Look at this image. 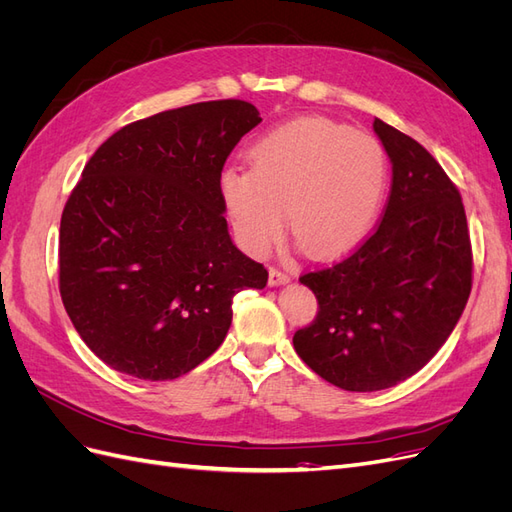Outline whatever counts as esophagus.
Here are the masks:
<instances>
[{
    "mask_svg": "<svg viewBox=\"0 0 512 512\" xmlns=\"http://www.w3.org/2000/svg\"><path fill=\"white\" fill-rule=\"evenodd\" d=\"M288 282H290V275L288 273L275 269V267L269 271V286L277 288V286H286Z\"/></svg>",
    "mask_w": 512,
    "mask_h": 512,
    "instance_id": "1",
    "label": "esophagus"
}]
</instances>
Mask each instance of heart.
<instances>
[{"label": "heart", "instance_id": "obj_1", "mask_svg": "<svg viewBox=\"0 0 512 512\" xmlns=\"http://www.w3.org/2000/svg\"><path fill=\"white\" fill-rule=\"evenodd\" d=\"M252 168L226 166L218 185L243 250L265 256L288 222L307 254L352 252L374 228L389 181L382 145L342 123L303 117L250 149Z\"/></svg>", "mask_w": 512, "mask_h": 512}]
</instances>
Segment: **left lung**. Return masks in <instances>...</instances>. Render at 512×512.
<instances>
[{"instance_id": "obj_1", "label": "left lung", "mask_w": 512, "mask_h": 512, "mask_svg": "<svg viewBox=\"0 0 512 512\" xmlns=\"http://www.w3.org/2000/svg\"><path fill=\"white\" fill-rule=\"evenodd\" d=\"M391 160L389 203L374 235L346 260L305 273L318 316L292 344L320 378L369 393L423 369L453 333L472 288L461 196L414 138L380 119Z\"/></svg>"}]
</instances>
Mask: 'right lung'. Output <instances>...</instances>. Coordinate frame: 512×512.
<instances>
[{
  "label": "right lung",
  "instance_id": "obj_1",
  "mask_svg": "<svg viewBox=\"0 0 512 512\" xmlns=\"http://www.w3.org/2000/svg\"><path fill=\"white\" fill-rule=\"evenodd\" d=\"M243 100L173 108L115 132L59 226V292L87 348L141 380H175L224 342L232 297L269 273L232 243L220 173L260 123Z\"/></svg>",
  "mask_w": 512,
  "mask_h": 512
}]
</instances>
